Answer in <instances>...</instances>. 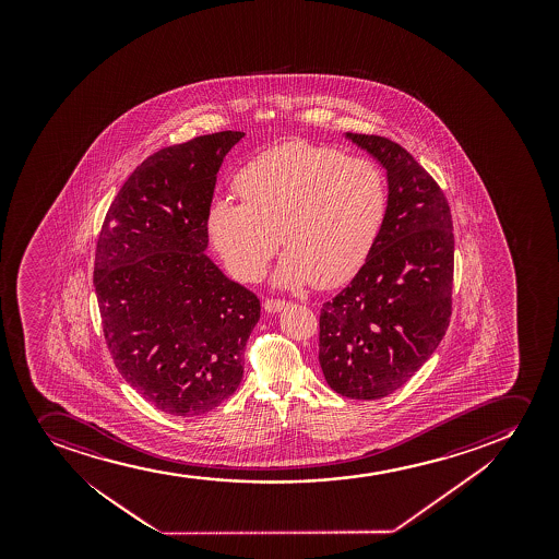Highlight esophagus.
Segmentation results:
<instances>
[{
  "mask_svg": "<svg viewBox=\"0 0 559 559\" xmlns=\"http://www.w3.org/2000/svg\"><path fill=\"white\" fill-rule=\"evenodd\" d=\"M285 306H287L285 300H276V298H266V300H264V309H266L269 313H277V311H282Z\"/></svg>",
  "mask_w": 559,
  "mask_h": 559,
  "instance_id": "1",
  "label": "esophagus"
}]
</instances>
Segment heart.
I'll use <instances>...</instances> for the list:
<instances>
[{"instance_id": "obj_1", "label": "heart", "mask_w": 559, "mask_h": 559, "mask_svg": "<svg viewBox=\"0 0 559 559\" xmlns=\"http://www.w3.org/2000/svg\"><path fill=\"white\" fill-rule=\"evenodd\" d=\"M233 187L242 201H214L206 231L227 269L246 282L263 274L282 238L280 285L337 287L364 266L388 212L377 164L304 140L259 154Z\"/></svg>"}]
</instances>
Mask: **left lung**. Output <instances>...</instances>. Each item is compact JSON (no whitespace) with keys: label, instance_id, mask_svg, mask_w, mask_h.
Segmentation results:
<instances>
[{"label":"left lung","instance_id":"1","mask_svg":"<svg viewBox=\"0 0 559 559\" xmlns=\"http://www.w3.org/2000/svg\"><path fill=\"white\" fill-rule=\"evenodd\" d=\"M347 138L385 167L388 212L364 266L322 304L319 361L334 392L371 401L406 384L445 335L455 237L445 193L405 147Z\"/></svg>","mask_w":559,"mask_h":559}]
</instances>
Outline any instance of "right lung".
<instances>
[{"label":"right lung","instance_id":"1","mask_svg":"<svg viewBox=\"0 0 559 559\" xmlns=\"http://www.w3.org/2000/svg\"><path fill=\"white\" fill-rule=\"evenodd\" d=\"M245 132L164 147L111 201L95 251L104 340L135 392L171 416H200L237 392L261 314L251 290L203 253L225 154Z\"/></svg>","mask_w":559,"mask_h":559}]
</instances>
